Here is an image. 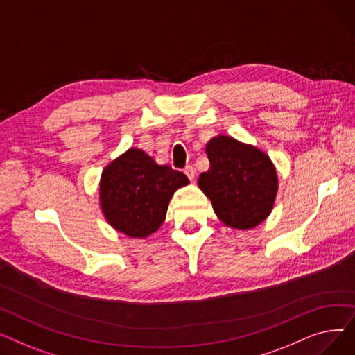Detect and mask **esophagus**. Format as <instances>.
<instances>
[{
    "instance_id": "1",
    "label": "esophagus",
    "mask_w": 355,
    "mask_h": 355,
    "mask_svg": "<svg viewBox=\"0 0 355 355\" xmlns=\"http://www.w3.org/2000/svg\"><path fill=\"white\" fill-rule=\"evenodd\" d=\"M184 174L189 177V180H190V181H194V178H196V170H194V168H193L191 165H189V166H185V168H184Z\"/></svg>"
}]
</instances>
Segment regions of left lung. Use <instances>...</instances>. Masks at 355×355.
I'll use <instances>...</instances> for the list:
<instances>
[{
	"instance_id": "obj_1",
	"label": "left lung",
	"mask_w": 355,
	"mask_h": 355,
	"mask_svg": "<svg viewBox=\"0 0 355 355\" xmlns=\"http://www.w3.org/2000/svg\"><path fill=\"white\" fill-rule=\"evenodd\" d=\"M210 170L200 174L198 189L206 194L223 225L252 230L273 210L279 180L269 155L254 145L229 135L206 144Z\"/></svg>"
}]
</instances>
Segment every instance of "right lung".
Returning <instances> with one entry per match:
<instances>
[{
    "label": "right lung",
    "instance_id": "1",
    "mask_svg": "<svg viewBox=\"0 0 355 355\" xmlns=\"http://www.w3.org/2000/svg\"><path fill=\"white\" fill-rule=\"evenodd\" d=\"M187 184L182 173L132 146L103 168L99 206L110 227L130 239H146L162 226L170 200Z\"/></svg>",
    "mask_w": 355,
    "mask_h": 355
}]
</instances>
